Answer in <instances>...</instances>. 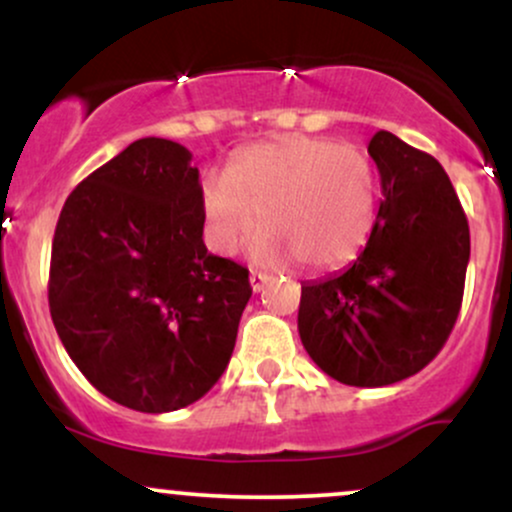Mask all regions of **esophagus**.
<instances>
[{"instance_id": "esophagus-1", "label": "esophagus", "mask_w": 512, "mask_h": 512, "mask_svg": "<svg viewBox=\"0 0 512 512\" xmlns=\"http://www.w3.org/2000/svg\"><path fill=\"white\" fill-rule=\"evenodd\" d=\"M267 284H269L267 274H262V272H252L250 274V286H252V291H255V293H260Z\"/></svg>"}]
</instances>
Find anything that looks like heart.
Returning <instances> with one entry per match:
<instances>
[{"mask_svg":"<svg viewBox=\"0 0 512 512\" xmlns=\"http://www.w3.org/2000/svg\"><path fill=\"white\" fill-rule=\"evenodd\" d=\"M209 245L233 255L257 228L267 236L255 257L267 264L301 260L308 269H339L366 245L375 219L373 166L354 146L293 137L248 146L226 175L199 182Z\"/></svg>","mask_w":512,"mask_h":512,"instance_id":"b5f03b06","label":"heart"}]
</instances>
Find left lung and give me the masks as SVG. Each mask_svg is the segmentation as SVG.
<instances>
[{"label": "left lung", "instance_id": "left-lung-1", "mask_svg": "<svg viewBox=\"0 0 512 512\" xmlns=\"http://www.w3.org/2000/svg\"><path fill=\"white\" fill-rule=\"evenodd\" d=\"M368 154L383 187L373 231L349 269L301 284L298 334L330 378L383 387L419 373L448 342L469 226L436 158L392 132L375 134Z\"/></svg>", "mask_w": 512, "mask_h": 512}]
</instances>
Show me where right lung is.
Masks as SVG:
<instances>
[{"label": "right lung", "mask_w": 512, "mask_h": 512, "mask_svg": "<svg viewBox=\"0 0 512 512\" xmlns=\"http://www.w3.org/2000/svg\"><path fill=\"white\" fill-rule=\"evenodd\" d=\"M178 142L137 139L64 202L48 301L64 349L122 407L197 402L231 361L248 269L207 252L199 170Z\"/></svg>", "instance_id": "obj_1"}]
</instances>
